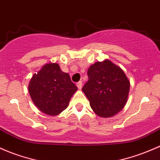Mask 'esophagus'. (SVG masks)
Listing matches in <instances>:
<instances>
[{
    "label": "esophagus",
    "mask_w": 160,
    "mask_h": 160,
    "mask_svg": "<svg viewBox=\"0 0 160 160\" xmlns=\"http://www.w3.org/2000/svg\"><path fill=\"white\" fill-rule=\"evenodd\" d=\"M77 88H78L79 89H82V87H83V83H82L81 81H79L78 83H77Z\"/></svg>",
    "instance_id": "34e87169"
}]
</instances>
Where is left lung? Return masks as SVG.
I'll return each mask as SVG.
<instances>
[{
	"label": "left lung",
	"instance_id": "left-lung-1",
	"mask_svg": "<svg viewBox=\"0 0 160 160\" xmlns=\"http://www.w3.org/2000/svg\"><path fill=\"white\" fill-rule=\"evenodd\" d=\"M87 74L82 90L95 113L110 118L122 110L128 99L130 80L122 68L106 59L92 64Z\"/></svg>",
	"mask_w": 160,
	"mask_h": 160
}]
</instances>
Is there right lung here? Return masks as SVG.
<instances>
[{"instance_id":"1","label":"right lung","mask_w":160,"mask_h":160,"mask_svg":"<svg viewBox=\"0 0 160 160\" xmlns=\"http://www.w3.org/2000/svg\"><path fill=\"white\" fill-rule=\"evenodd\" d=\"M29 92L33 103L48 115H58L68 108L77 87L69 74L58 64L49 63L42 67L29 81Z\"/></svg>"}]
</instances>
